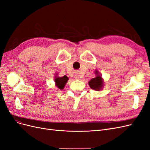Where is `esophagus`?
Masks as SVG:
<instances>
[{"label": "esophagus", "mask_w": 150, "mask_h": 150, "mask_svg": "<svg viewBox=\"0 0 150 150\" xmlns=\"http://www.w3.org/2000/svg\"><path fill=\"white\" fill-rule=\"evenodd\" d=\"M74 78H75L76 79H78L79 78V75L78 74H76Z\"/></svg>", "instance_id": "obj_1"}]
</instances>
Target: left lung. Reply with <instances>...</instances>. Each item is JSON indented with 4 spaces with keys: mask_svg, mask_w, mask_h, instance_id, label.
I'll use <instances>...</instances> for the list:
<instances>
[{
    "mask_svg": "<svg viewBox=\"0 0 150 150\" xmlns=\"http://www.w3.org/2000/svg\"><path fill=\"white\" fill-rule=\"evenodd\" d=\"M95 73L96 74V77L91 79L89 81V85L91 89L96 91H99L103 87L104 81L101 78V76L99 74L98 71H96Z\"/></svg>",
    "mask_w": 150,
    "mask_h": 150,
    "instance_id": "obj_1",
    "label": "left lung"
}]
</instances>
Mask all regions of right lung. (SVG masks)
Segmentation results:
<instances>
[{"label": "right lung", "mask_w": 150, "mask_h": 150, "mask_svg": "<svg viewBox=\"0 0 150 150\" xmlns=\"http://www.w3.org/2000/svg\"><path fill=\"white\" fill-rule=\"evenodd\" d=\"M55 76L56 77H55L54 81H55L56 83V86L59 89H63L64 88V86L67 83L69 78H68L66 75L62 77H58L57 76Z\"/></svg>", "instance_id": "obj_1"}]
</instances>
